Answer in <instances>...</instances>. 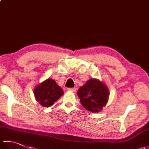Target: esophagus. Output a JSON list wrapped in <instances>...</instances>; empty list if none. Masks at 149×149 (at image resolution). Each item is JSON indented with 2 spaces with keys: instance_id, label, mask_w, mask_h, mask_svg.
Returning a JSON list of instances; mask_svg holds the SVG:
<instances>
[{
  "instance_id": "1",
  "label": "esophagus",
  "mask_w": 149,
  "mask_h": 149,
  "mask_svg": "<svg viewBox=\"0 0 149 149\" xmlns=\"http://www.w3.org/2000/svg\"><path fill=\"white\" fill-rule=\"evenodd\" d=\"M75 88H67V90L68 91H72V92H74V91H75Z\"/></svg>"
}]
</instances>
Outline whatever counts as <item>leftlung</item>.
Wrapping results in <instances>:
<instances>
[{"instance_id": "obj_1", "label": "left lung", "mask_w": 149, "mask_h": 149, "mask_svg": "<svg viewBox=\"0 0 149 149\" xmlns=\"http://www.w3.org/2000/svg\"><path fill=\"white\" fill-rule=\"evenodd\" d=\"M77 95L84 108L92 113H99L106 105L109 92L103 82L90 79L78 90Z\"/></svg>"}]
</instances>
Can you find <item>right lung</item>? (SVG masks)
Segmentation results:
<instances>
[{"label": "right lung", "instance_id": "add662e5", "mask_svg": "<svg viewBox=\"0 0 149 149\" xmlns=\"http://www.w3.org/2000/svg\"><path fill=\"white\" fill-rule=\"evenodd\" d=\"M34 93L38 102L42 106L48 107L63 95V91L54 80L47 79L35 87Z\"/></svg>", "mask_w": 149, "mask_h": 149}]
</instances>
